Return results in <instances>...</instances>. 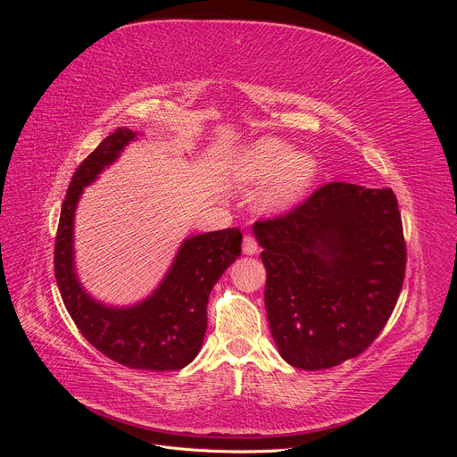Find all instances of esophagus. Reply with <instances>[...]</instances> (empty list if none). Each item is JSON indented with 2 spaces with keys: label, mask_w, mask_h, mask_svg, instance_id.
Instances as JSON below:
<instances>
[{
  "label": "esophagus",
  "mask_w": 457,
  "mask_h": 457,
  "mask_svg": "<svg viewBox=\"0 0 457 457\" xmlns=\"http://www.w3.org/2000/svg\"><path fill=\"white\" fill-rule=\"evenodd\" d=\"M244 253H245V255H255V253H259L257 240L252 237V234H245V237H244Z\"/></svg>",
  "instance_id": "esophagus-1"
}]
</instances>
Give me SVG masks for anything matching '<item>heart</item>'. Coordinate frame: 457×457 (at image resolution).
<instances>
[{"label":"heart","mask_w":457,"mask_h":457,"mask_svg":"<svg viewBox=\"0 0 457 457\" xmlns=\"http://www.w3.org/2000/svg\"><path fill=\"white\" fill-rule=\"evenodd\" d=\"M318 175V162L305 150H294L278 139H261L247 146L237 162V177L244 183H265L262 207L284 212L307 196Z\"/></svg>","instance_id":"obj_1"}]
</instances>
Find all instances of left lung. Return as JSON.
<instances>
[{
    "label": "left lung",
    "instance_id": "obj_1",
    "mask_svg": "<svg viewBox=\"0 0 457 457\" xmlns=\"http://www.w3.org/2000/svg\"><path fill=\"white\" fill-rule=\"evenodd\" d=\"M265 307L287 364L326 370L370 347L404 282L406 244L391 188L329 183L289 213L257 220Z\"/></svg>",
    "mask_w": 457,
    "mask_h": 457
}]
</instances>
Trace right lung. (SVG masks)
I'll return each mask as SVG.
<instances>
[{
    "mask_svg": "<svg viewBox=\"0 0 457 457\" xmlns=\"http://www.w3.org/2000/svg\"><path fill=\"white\" fill-rule=\"evenodd\" d=\"M139 133L118 128L79 163L62 202L54 242V278L68 314L96 351L133 370H181L195 361L207 328V299L242 252V232L195 234L181 247L158 287L128 307L96 301L81 286L74 261V217L84 188L112 165Z\"/></svg>",
    "mask_w": 457,
    "mask_h": 457,
    "instance_id": "obj_1",
    "label": "right lung"
}]
</instances>
